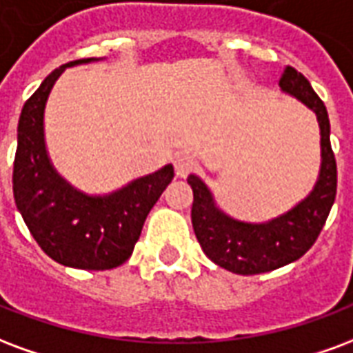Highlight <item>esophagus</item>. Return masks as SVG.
I'll use <instances>...</instances> for the list:
<instances>
[{
	"label": "esophagus",
	"instance_id": "1",
	"mask_svg": "<svg viewBox=\"0 0 353 353\" xmlns=\"http://www.w3.org/2000/svg\"><path fill=\"white\" fill-rule=\"evenodd\" d=\"M174 166H176V176L177 177H187L194 170L196 163H194V159L187 153H181V155L176 157V161H174Z\"/></svg>",
	"mask_w": 353,
	"mask_h": 353
}]
</instances>
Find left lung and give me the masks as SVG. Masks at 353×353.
<instances>
[{
  "label": "left lung",
  "mask_w": 353,
  "mask_h": 353,
  "mask_svg": "<svg viewBox=\"0 0 353 353\" xmlns=\"http://www.w3.org/2000/svg\"><path fill=\"white\" fill-rule=\"evenodd\" d=\"M279 85L284 95L305 104L320 127V170L309 194L270 221L249 223L221 210L202 177H187L194 196L190 219L200 247L211 262L237 275L268 273L299 260L318 239L335 202L336 163L325 104L309 80L292 67L283 70Z\"/></svg>",
  "instance_id": "8db88e82"
}]
</instances>
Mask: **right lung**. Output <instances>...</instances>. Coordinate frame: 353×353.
Segmentation results:
<instances>
[{
	"mask_svg": "<svg viewBox=\"0 0 353 353\" xmlns=\"http://www.w3.org/2000/svg\"><path fill=\"white\" fill-rule=\"evenodd\" d=\"M77 59L52 70L23 104L12 172L14 202L39 247L77 270H114L130 258L145 216L174 177V166L137 177L123 187L90 194L69 183L52 163L44 138V110L65 69L103 61Z\"/></svg>",
	"mask_w": 353,
	"mask_h": 353,
	"instance_id": "right-lung-1",
	"label": "right lung"
}]
</instances>
